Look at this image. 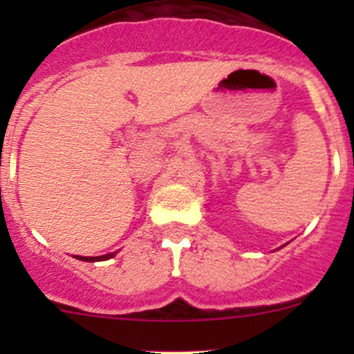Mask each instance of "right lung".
<instances>
[{
  "instance_id": "obj_1",
  "label": "right lung",
  "mask_w": 354,
  "mask_h": 354,
  "mask_svg": "<svg viewBox=\"0 0 354 354\" xmlns=\"http://www.w3.org/2000/svg\"><path fill=\"white\" fill-rule=\"evenodd\" d=\"M116 255V252L113 253H106V255L101 257H82V255H73L77 260H82V262H101V260H109Z\"/></svg>"
}]
</instances>
